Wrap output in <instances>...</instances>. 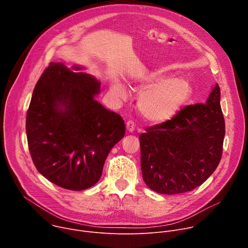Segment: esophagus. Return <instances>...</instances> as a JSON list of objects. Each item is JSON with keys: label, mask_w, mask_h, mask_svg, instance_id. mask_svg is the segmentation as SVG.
Segmentation results:
<instances>
[{"label": "esophagus", "mask_w": 248, "mask_h": 248, "mask_svg": "<svg viewBox=\"0 0 248 248\" xmlns=\"http://www.w3.org/2000/svg\"><path fill=\"white\" fill-rule=\"evenodd\" d=\"M134 128H135V124H134V122L131 121V120L127 121V122H126V129H127V131H128V132H132V131L134 130Z\"/></svg>", "instance_id": "obj_1"}]
</instances>
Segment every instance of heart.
Listing matches in <instances>:
<instances>
[{"label": "heart", "mask_w": 248, "mask_h": 248, "mask_svg": "<svg viewBox=\"0 0 248 248\" xmlns=\"http://www.w3.org/2000/svg\"><path fill=\"white\" fill-rule=\"evenodd\" d=\"M133 88L144 89L137 98L136 107L142 118L152 124L171 120L191 95V87L186 79L182 78L164 79L161 72H153L138 78ZM112 92L121 100L126 98V90L121 83H114Z\"/></svg>", "instance_id": "obj_1"}]
</instances>
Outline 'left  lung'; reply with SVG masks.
<instances>
[{
    "instance_id": "obj_1",
    "label": "left lung",
    "mask_w": 248,
    "mask_h": 248,
    "mask_svg": "<svg viewBox=\"0 0 248 248\" xmlns=\"http://www.w3.org/2000/svg\"><path fill=\"white\" fill-rule=\"evenodd\" d=\"M220 98L216 84L206 104L186 106L139 135L141 170L150 189L169 195L191 191L214 172L225 137Z\"/></svg>"
}]
</instances>
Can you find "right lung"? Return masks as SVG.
<instances>
[{
    "instance_id": "1",
    "label": "right lung",
    "mask_w": 248,
    "mask_h": 248,
    "mask_svg": "<svg viewBox=\"0 0 248 248\" xmlns=\"http://www.w3.org/2000/svg\"><path fill=\"white\" fill-rule=\"evenodd\" d=\"M81 69L50 62L26 115L28 148L37 170L76 191L100 180L106 158L125 133L123 118L94 98L101 82Z\"/></svg>"
}]
</instances>
